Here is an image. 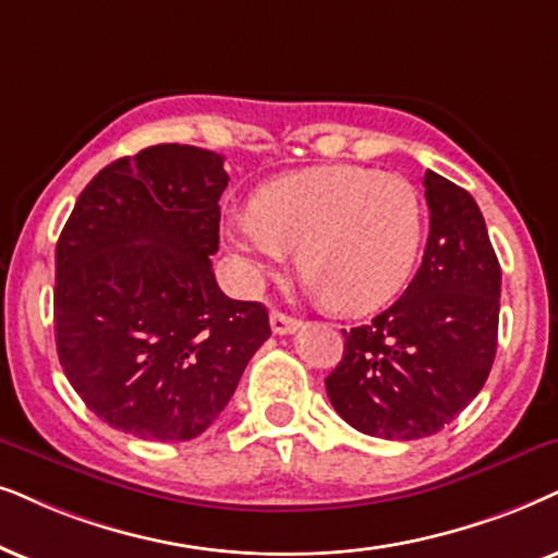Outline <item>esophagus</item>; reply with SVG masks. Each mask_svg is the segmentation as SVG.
I'll use <instances>...</instances> for the list:
<instances>
[{
    "mask_svg": "<svg viewBox=\"0 0 558 558\" xmlns=\"http://www.w3.org/2000/svg\"><path fill=\"white\" fill-rule=\"evenodd\" d=\"M270 327H272L275 335H293V331L301 327V322L293 319V316L283 314V312H272L270 314Z\"/></svg>",
    "mask_w": 558,
    "mask_h": 558,
    "instance_id": "34e87169",
    "label": "esophagus"
}]
</instances>
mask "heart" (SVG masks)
<instances>
[{
  "instance_id": "obj_1",
  "label": "heart",
  "mask_w": 558,
  "mask_h": 558,
  "mask_svg": "<svg viewBox=\"0 0 558 558\" xmlns=\"http://www.w3.org/2000/svg\"><path fill=\"white\" fill-rule=\"evenodd\" d=\"M422 231L420 190L365 167H316L275 180L257 193L255 210L229 216L223 227L250 280L299 246L312 291L342 314L373 312L401 291Z\"/></svg>"
}]
</instances>
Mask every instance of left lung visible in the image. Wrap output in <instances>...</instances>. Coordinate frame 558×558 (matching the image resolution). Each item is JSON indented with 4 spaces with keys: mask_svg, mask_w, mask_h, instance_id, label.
I'll return each mask as SVG.
<instances>
[{
    "mask_svg": "<svg viewBox=\"0 0 558 558\" xmlns=\"http://www.w3.org/2000/svg\"><path fill=\"white\" fill-rule=\"evenodd\" d=\"M429 236L393 306L344 335L324 386L337 414L365 435L440 433L482 391L497 352L502 270L466 190L427 169Z\"/></svg>",
    "mask_w": 558,
    "mask_h": 558,
    "instance_id": "1",
    "label": "left lung"
}]
</instances>
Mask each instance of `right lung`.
<instances>
[{"mask_svg":"<svg viewBox=\"0 0 558 558\" xmlns=\"http://www.w3.org/2000/svg\"><path fill=\"white\" fill-rule=\"evenodd\" d=\"M223 157L159 144L92 178L56 244V350L110 427L193 440L229 404L267 337L257 301L216 283Z\"/></svg>","mask_w":558,"mask_h":558,"instance_id":"obj_1","label":"right lung"}]
</instances>
